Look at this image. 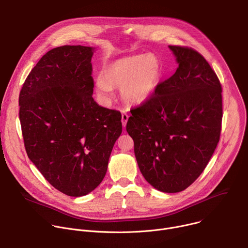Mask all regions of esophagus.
Wrapping results in <instances>:
<instances>
[{
    "mask_svg": "<svg viewBox=\"0 0 248 248\" xmlns=\"http://www.w3.org/2000/svg\"><path fill=\"white\" fill-rule=\"evenodd\" d=\"M127 120H128V115H127L125 112H124V113L122 114V124H123V126H124V127H125L126 123H127Z\"/></svg>",
    "mask_w": 248,
    "mask_h": 248,
    "instance_id": "obj_1",
    "label": "esophagus"
}]
</instances>
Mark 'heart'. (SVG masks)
Here are the masks:
<instances>
[{
  "mask_svg": "<svg viewBox=\"0 0 248 248\" xmlns=\"http://www.w3.org/2000/svg\"><path fill=\"white\" fill-rule=\"evenodd\" d=\"M163 78L159 57L153 53L118 59L106 65L104 74L95 78V86L106 102L114 97V88H121L123 100L129 105L147 102L157 91Z\"/></svg>",
  "mask_w": 248,
  "mask_h": 248,
  "instance_id": "b5f03b06",
  "label": "heart"
}]
</instances>
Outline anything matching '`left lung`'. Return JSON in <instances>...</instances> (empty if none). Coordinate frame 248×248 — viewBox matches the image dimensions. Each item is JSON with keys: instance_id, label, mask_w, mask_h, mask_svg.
<instances>
[{"instance_id": "left-lung-1", "label": "left lung", "mask_w": 248, "mask_h": 248, "mask_svg": "<svg viewBox=\"0 0 248 248\" xmlns=\"http://www.w3.org/2000/svg\"><path fill=\"white\" fill-rule=\"evenodd\" d=\"M179 67L145 103L131 109L126 131L144 179L175 193L193 184L220 140L222 85L204 57L192 48L169 46Z\"/></svg>"}]
</instances>
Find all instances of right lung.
I'll return each instance as SVG.
<instances>
[{
    "mask_svg": "<svg viewBox=\"0 0 248 248\" xmlns=\"http://www.w3.org/2000/svg\"><path fill=\"white\" fill-rule=\"evenodd\" d=\"M94 48L62 46L36 63L19 93V120L28 158L48 183L74 197L103 181L122 133L119 111L93 99Z\"/></svg>",
    "mask_w": 248,
    "mask_h": 248,
    "instance_id": "right-lung-1",
    "label": "right lung"
}]
</instances>
